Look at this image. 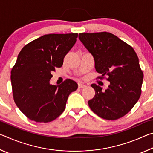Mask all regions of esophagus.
Masks as SVG:
<instances>
[{
  "instance_id": "34e87169",
  "label": "esophagus",
  "mask_w": 153,
  "mask_h": 153,
  "mask_svg": "<svg viewBox=\"0 0 153 153\" xmlns=\"http://www.w3.org/2000/svg\"><path fill=\"white\" fill-rule=\"evenodd\" d=\"M78 88H86V86L84 84H78Z\"/></svg>"
}]
</instances>
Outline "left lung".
Masks as SVG:
<instances>
[{"label":"left lung","mask_w":153,"mask_h":153,"mask_svg":"<svg viewBox=\"0 0 153 153\" xmlns=\"http://www.w3.org/2000/svg\"><path fill=\"white\" fill-rule=\"evenodd\" d=\"M79 39L94 59L95 69L108 88L92 84L95 96L88 101L91 110L100 117L115 120L123 117L138 102L141 94L143 72L134 48L109 32L81 33Z\"/></svg>","instance_id":"8db88e82"}]
</instances>
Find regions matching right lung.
<instances>
[{"label": "right lung", "instance_id": "add662e5", "mask_svg": "<svg viewBox=\"0 0 153 153\" xmlns=\"http://www.w3.org/2000/svg\"><path fill=\"white\" fill-rule=\"evenodd\" d=\"M77 33L44 35L24 46L12 68L11 81L15 104L30 120L47 123L65 108L69 95L77 84L66 79L50 84L51 73L63 65V59L77 41Z\"/></svg>", "mask_w": 153, "mask_h": 153}]
</instances>
